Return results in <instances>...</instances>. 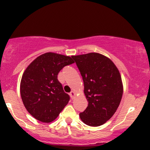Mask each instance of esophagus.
Instances as JSON below:
<instances>
[{
    "instance_id": "esophagus-1",
    "label": "esophagus",
    "mask_w": 150,
    "mask_h": 150,
    "mask_svg": "<svg viewBox=\"0 0 150 150\" xmlns=\"http://www.w3.org/2000/svg\"><path fill=\"white\" fill-rule=\"evenodd\" d=\"M69 96H70V97L72 98V99H73L74 96H75V93L74 91H71L70 93H69Z\"/></svg>"
}]
</instances>
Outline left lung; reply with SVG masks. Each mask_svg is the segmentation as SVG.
Wrapping results in <instances>:
<instances>
[{"instance_id": "8db88e82", "label": "left lung", "mask_w": 150, "mask_h": 150, "mask_svg": "<svg viewBox=\"0 0 150 150\" xmlns=\"http://www.w3.org/2000/svg\"><path fill=\"white\" fill-rule=\"evenodd\" d=\"M84 83L88 104L80 117L85 124L99 126L110 120L121 101L123 88L117 67L98 53L72 56Z\"/></svg>"}]
</instances>
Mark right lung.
Listing matches in <instances>:
<instances>
[{"instance_id": "1", "label": "right lung", "mask_w": 150, "mask_h": 150, "mask_svg": "<svg viewBox=\"0 0 150 150\" xmlns=\"http://www.w3.org/2000/svg\"><path fill=\"white\" fill-rule=\"evenodd\" d=\"M72 63V57L48 52L38 57L24 72L21 97L28 112L39 121L52 122L69 101L57 75Z\"/></svg>"}]
</instances>
